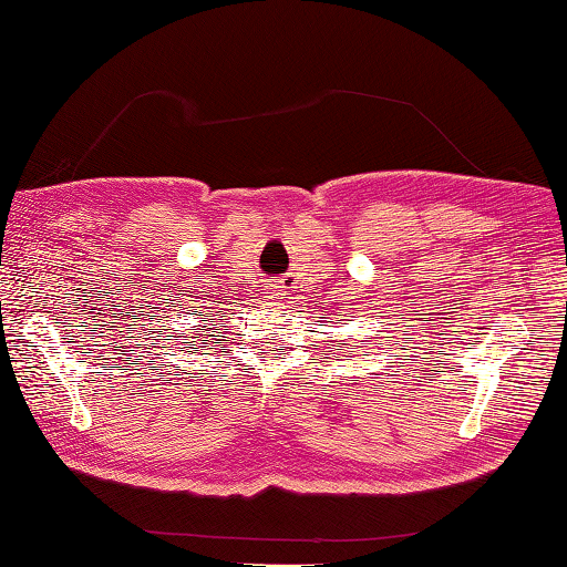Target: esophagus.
I'll return each mask as SVG.
<instances>
[{
	"label": "esophagus",
	"instance_id": "34e87169",
	"mask_svg": "<svg viewBox=\"0 0 567 567\" xmlns=\"http://www.w3.org/2000/svg\"><path fill=\"white\" fill-rule=\"evenodd\" d=\"M275 295H280V292H275Z\"/></svg>",
	"mask_w": 567,
	"mask_h": 567
}]
</instances>
